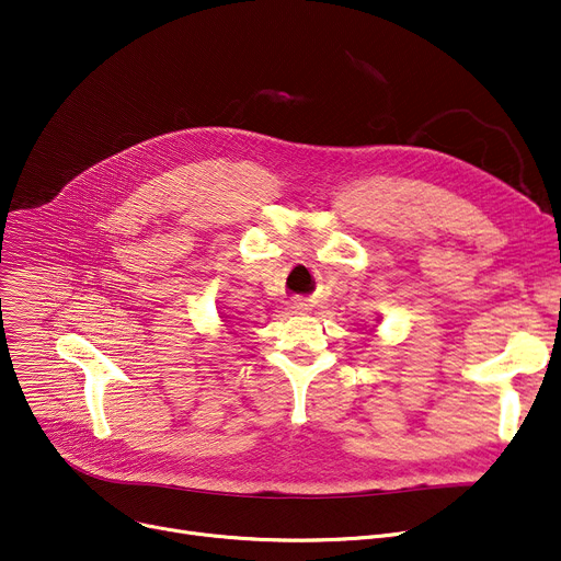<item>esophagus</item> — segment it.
Instances as JSON below:
<instances>
[{"label":"esophagus","mask_w":561,"mask_h":561,"mask_svg":"<svg viewBox=\"0 0 561 561\" xmlns=\"http://www.w3.org/2000/svg\"><path fill=\"white\" fill-rule=\"evenodd\" d=\"M290 309H293V311H296V313H305V311H307L309 307H307L305 302H300V300H298V302H293V305H290Z\"/></svg>","instance_id":"34e87169"}]
</instances>
